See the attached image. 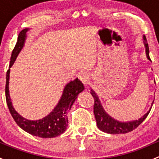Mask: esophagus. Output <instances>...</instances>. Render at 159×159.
I'll return each instance as SVG.
<instances>
[{
  "label": "esophagus",
  "mask_w": 159,
  "mask_h": 159,
  "mask_svg": "<svg viewBox=\"0 0 159 159\" xmlns=\"http://www.w3.org/2000/svg\"><path fill=\"white\" fill-rule=\"evenodd\" d=\"M78 78H79L80 81H82L84 84H87L88 80H89V75H88L87 72L82 71V72H81V73H79V75H78Z\"/></svg>",
  "instance_id": "34e87169"
}]
</instances>
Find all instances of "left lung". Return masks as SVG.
Returning <instances> with one entry per match:
<instances>
[{"instance_id": "left-lung-1", "label": "left lung", "mask_w": 159, "mask_h": 159, "mask_svg": "<svg viewBox=\"0 0 159 159\" xmlns=\"http://www.w3.org/2000/svg\"><path fill=\"white\" fill-rule=\"evenodd\" d=\"M144 44L145 46V51H146V55L148 60H151L149 57V48L148 44L147 43V39L145 36L143 37ZM91 95L93 96L94 99V114L95 117L97 126L101 131L104 132L109 133V134H125L129 131H133L146 118L150 112V110L147 112L145 115L141 117L139 119L134 120V121H127V122H121V121H117L113 117L110 116L105 110L102 108V105L99 101L98 97L97 94L94 93V91L91 90ZM154 102V101H153Z\"/></svg>"}]
</instances>
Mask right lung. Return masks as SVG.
I'll list each match as a JSON object with an SVG mask.
<instances>
[{
	"label": "right lung",
	"mask_w": 159,
	"mask_h": 159,
	"mask_svg": "<svg viewBox=\"0 0 159 159\" xmlns=\"http://www.w3.org/2000/svg\"><path fill=\"white\" fill-rule=\"evenodd\" d=\"M28 30V29L26 28V29L22 30L19 33L17 41L11 54L9 69L7 70V76H6V102H7V105L8 106L11 116L13 117L17 125L21 128L24 131H27L32 135L38 136L40 138H44V139L54 138L61 134L67 129V126L68 124V117L66 116L67 112L70 109L75 99L77 98L78 94L81 92L84 89V88L81 81L78 80V78L70 81L65 86L63 94L57 106L48 115L44 117L42 119L30 121L26 118H24L14 110L11 102L10 94H9L8 86L10 68L14 63L20 50L23 48L25 38H26V32Z\"/></svg>",
	"instance_id": "obj_1"
}]
</instances>
